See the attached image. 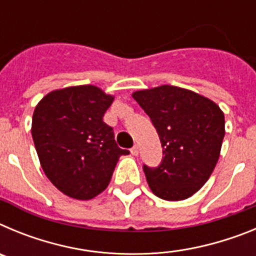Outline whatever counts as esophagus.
Masks as SVG:
<instances>
[{
  "mask_svg": "<svg viewBox=\"0 0 256 256\" xmlns=\"http://www.w3.org/2000/svg\"><path fill=\"white\" fill-rule=\"evenodd\" d=\"M130 152H132L133 156H137V155H138V152H140L138 146H133V148H130Z\"/></svg>",
  "mask_w": 256,
  "mask_h": 256,
  "instance_id": "obj_1",
  "label": "esophagus"
}]
</instances>
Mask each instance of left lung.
Wrapping results in <instances>:
<instances>
[{"label": "left lung", "instance_id": "8db88e82", "mask_svg": "<svg viewBox=\"0 0 256 256\" xmlns=\"http://www.w3.org/2000/svg\"><path fill=\"white\" fill-rule=\"evenodd\" d=\"M132 97L150 116L162 146V164L144 165L151 191L168 201L191 198L218 162L224 114L208 97L176 86L141 90Z\"/></svg>", "mask_w": 256, "mask_h": 256}]
</instances>
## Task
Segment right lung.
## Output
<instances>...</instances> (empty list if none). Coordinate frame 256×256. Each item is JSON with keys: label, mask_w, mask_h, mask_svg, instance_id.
<instances>
[{"label": "right lung", "mask_w": 256, "mask_h": 256, "mask_svg": "<svg viewBox=\"0 0 256 256\" xmlns=\"http://www.w3.org/2000/svg\"><path fill=\"white\" fill-rule=\"evenodd\" d=\"M114 101L92 84L47 94L37 104L32 137L40 166L58 191L76 200H91L105 191L122 155L114 132L102 120Z\"/></svg>", "instance_id": "1"}]
</instances>
